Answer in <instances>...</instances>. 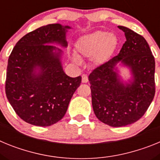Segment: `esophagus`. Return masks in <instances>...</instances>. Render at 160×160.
Instances as JSON below:
<instances>
[{"label": "esophagus", "instance_id": "1", "mask_svg": "<svg viewBox=\"0 0 160 160\" xmlns=\"http://www.w3.org/2000/svg\"><path fill=\"white\" fill-rule=\"evenodd\" d=\"M82 82L83 83H87V82H88V76H87V74H83V75L82 76Z\"/></svg>", "mask_w": 160, "mask_h": 160}]
</instances>
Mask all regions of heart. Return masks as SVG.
<instances>
[{"label": "heart", "mask_w": 160, "mask_h": 160, "mask_svg": "<svg viewBox=\"0 0 160 160\" xmlns=\"http://www.w3.org/2000/svg\"><path fill=\"white\" fill-rule=\"evenodd\" d=\"M118 45V38L112 32L96 31L82 37L76 43L77 55L72 59L76 63H80L81 58H91L94 65L103 63L114 51Z\"/></svg>", "instance_id": "b5f03b06"}]
</instances>
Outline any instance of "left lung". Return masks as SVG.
<instances>
[{
  "label": "left lung",
  "mask_w": 160,
  "mask_h": 160,
  "mask_svg": "<svg viewBox=\"0 0 160 160\" xmlns=\"http://www.w3.org/2000/svg\"><path fill=\"white\" fill-rule=\"evenodd\" d=\"M126 42L119 53L89 75L93 110L103 123L119 128L134 123L145 114L155 93V62L145 38L125 26ZM128 70L123 78L121 70Z\"/></svg>",
  "instance_id": "obj_1"
}]
</instances>
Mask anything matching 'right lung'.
<instances>
[{
	"instance_id": "1",
	"label": "right lung",
	"mask_w": 160,
	"mask_h": 160,
	"mask_svg": "<svg viewBox=\"0 0 160 160\" xmlns=\"http://www.w3.org/2000/svg\"><path fill=\"white\" fill-rule=\"evenodd\" d=\"M71 27L49 24L21 38L8 60L5 93L18 116L29 124L48 127L64 117L82 77L70 78L62 58Z\"/></svg>"
}]
</instances>
